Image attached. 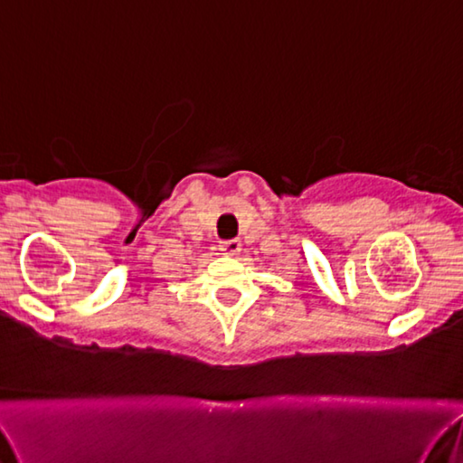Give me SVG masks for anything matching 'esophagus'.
Segmentation results:
<instances>
[{
	"instance_id": "1",
	"label": "esophagus",
	"mask_w": 463,
	"mask_h": 463,
	"mask_svg": "<svg viewBox=\"0 0 463 463\" xmlns=\"http://www.w3.org/2000/svg\"><path fill=\"white\" fill-rule=\"evenodd\" d=\"M220 249H222V251L229 253V255H237L241 251V241L239 239L222 241V243H220Z\"/></svg>"
}]
</instances>
